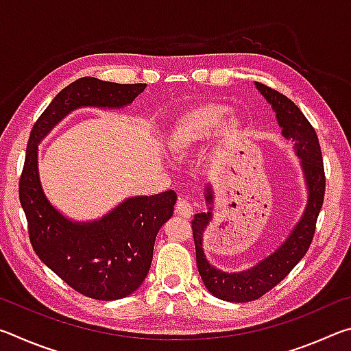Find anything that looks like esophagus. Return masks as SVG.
<instances>
[{"label": "esophagus", "mask_w": 351, "mask_h": 351, "mask_svg": "<svg viewBox=\"0 0 351 351\" xmlns=\"http://www.w3.org/2000/svg\"><path fill=\"white\" fill-rule=\"evenodd\" d=\"M176 213L182 218H190L193 215V206H192V201L187 199V198H181L180 201L176 203Z\"/></svg>", "instance_id": "34e87169"}]
</instances>
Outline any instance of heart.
Masks as SVG:
<instances>
[{
    "label": "heart",
    "instance_id": "1",
    "mask_svg": "<svg viewBox=\"0 0 351 351\" xmlns=\"http://www.w3.org/2000/svg\"><path fill=\"white\" fill-rule=\"evenodd\" d=\"M229 106L219 102H206L192 106L178 114L165 133V145L175 154H186L209 136L223 117ZM240 123L235 117L224 121L219 127L223 136H232L239 132Z\"/></svg>",
    "mask_w": 351,
    "mask_h": 351
}]
</instances>
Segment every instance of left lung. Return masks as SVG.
<instances>
[{
  "label": "left lung",
  "instance_id": "obj_1",
  "mask_svg": "<svg viewBox=\"0 0 351 351\" xmlns=\"http://www.w3.org/2000/svg\"><path fill=\"white\" fill-rule=\"evenodd\" d=\"M255 85L277 112V121L283 128L282 133L285 138L295 142V152L302 159L310 197H308V206L304 217L294 228L289 239L268 258L260 261L251 269L239 272V274L237 272L228 274V272L218 271L209 265L203 252V232L210 221L212 213L206 212L195 215L192 219V230L199 276L203 278L206 288L213 295L228 302H239V304L255 300L268 293L304 258L313 241L314 232H316L317 217L322 209L325 197V170L316 130L313 128L304 112L299 110V106L285 94L272 90L265 83L255 82ZM212 190L207 186V204L212 203Z\"/></svg>",
  "mask_w": 351,
  "mask_h": 351
}]
</instances>
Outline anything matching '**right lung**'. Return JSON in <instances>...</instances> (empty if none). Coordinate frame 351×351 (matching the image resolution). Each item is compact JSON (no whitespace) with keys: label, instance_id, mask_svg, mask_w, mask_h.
I'll return each mask as SVG.
<instances>
[{"label":"right lung","instance_id":"1","mask_svg":"<svg viewBox=\"0 0 351 351\" xmlns=\"http://www.w3.org/2000/svg\"><path fill=\"white\" fill-rule=\"evenodd\" d=\"M145 83H112L82 77L57 94L41 112L27 141L19 182L20 203L35 254L62 280L86 297L116 300L138 289L150 269L154 239L173 213V190L123 201L94 223H73L46 199L40 186L37 144L58 121L79 106L121 108Z\"/></svg>","mask_w":351,"mask_h":351}]
</instances>
